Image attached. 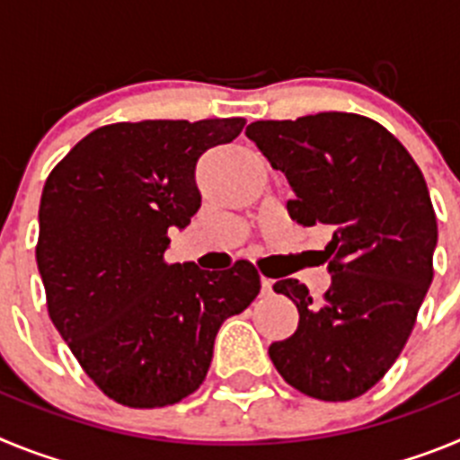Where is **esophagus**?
Masks as SVG:
<instances>
[{
	"instance_id": "obj_1",
	"label": "esophagus",
	"mask_w": 460,
	"mask_h": 460,
	"mask_svg": "<svg viewBox=\"0 0 460 460\" xmlns=\"http://www.w3.org/2000/svg\"><path fill=\"white\" fill-rule=\"evenodd\" d=\"M260 286H262V295H265V296H270L271 292H274V280L262 279V280H260Z\"/></svg>"
}]
</instances>
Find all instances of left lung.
<instances>
[{"label": "left lung", "instance_id": "8db88e82", "mask_svg": "<svg viewBox=\"0 0 460 460\" xmlns=\"http://www.w3.org/2000/svg\"><path fill=\"white\" fill-rule=\"evenodd\" d=\"M246 136L286 174L292 221L332 233L320 302L296 279L276 280L299 324L270 345L271 361L313 398L361 396L401 355L433 280L438 223L424 174L385 126L352 112L253 121Z\"/></svg>", "mask_w": 460, "mask_h": 460}]
</instances>
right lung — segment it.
I'll return each instance as SVG.
<instances>
[{
    "label": "right lung",
    "mask_w": 460,
    "mask_h": 460,
    "mask_svg": "<svg viewBox=\"0 0 460 460\" xmlns=\"http://www.w3.org/2000/svg\"><path fill=\"white\" fill-rule=\"evenodd\" d=\"M246 119L110 124L75 145L46 181L36 265L52 324L103 394L164 408L200 387L214 339L260 292L246 260L226 271L168 265L170 230L200 209L195 168Z\"/></svg>",
    "instance_id": "1"
}]
</instances>
